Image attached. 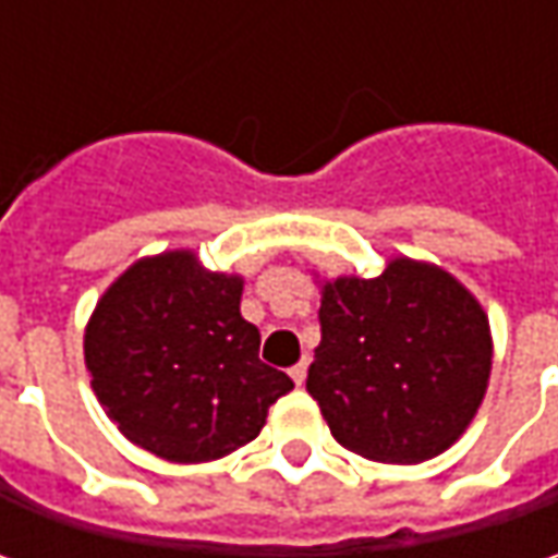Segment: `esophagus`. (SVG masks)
<instances>
[{
    "instance_id": "34e87169",
    "label": "esophagus",
    "mask_w": 558,
    "mask_h": 558,
    "mask_svg": "<svg viewBox=\"0 0 558 558\" xmlns=\"http://www.w3.org/2000/svg\"><path fill=\"white\" fill-rule=\"evenodd\" d=\"M289 375L294 378V385H304V378H307V360L294 363V366L289 369Z\"/></svg>"
}]
</instances>
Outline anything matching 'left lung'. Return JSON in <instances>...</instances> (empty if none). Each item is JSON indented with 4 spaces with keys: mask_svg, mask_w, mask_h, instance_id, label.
Returning <instances> with one entry per match:
<instances>
[{
    "mask_svg": "<svg viewBox=\"0 0 558 558\" xmlns=\"http://www.w3.org/2000/svg\"><path fill=\"white\" fill-rule=\"evenodd\" d=\"M307 391L335 440L375 462L438 457L465 432L490 375L478 301L438 267L395 260L323 289Z\"/></svg>",
    "mask_w": 558,
    "mask_h": 558,
    "instance_id": "left-lung-1",
    "label": "left lung"
}]
</instances>
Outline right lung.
I'll list each match as a JSON object with an SVG mask.
<instances>
[{
  "mask_svg": "<svg viewBox=\"0 0 558 558\" xmlns=\"http://www.w3.org/2000/svg\"><path fill=\"white\" fill-rule=\"evenodd\" d=\"M242 279L204 272L189 251L140 260L86 329L93 391L120 432L170 462L220 460L260 435L294 388L267 366L242 311Z\"/></svg>",
  "mask_w": 558,
  "mask_h": 558,
  "instance_id": "obj_1",
  "label": "right lung"
}]
</instances>
